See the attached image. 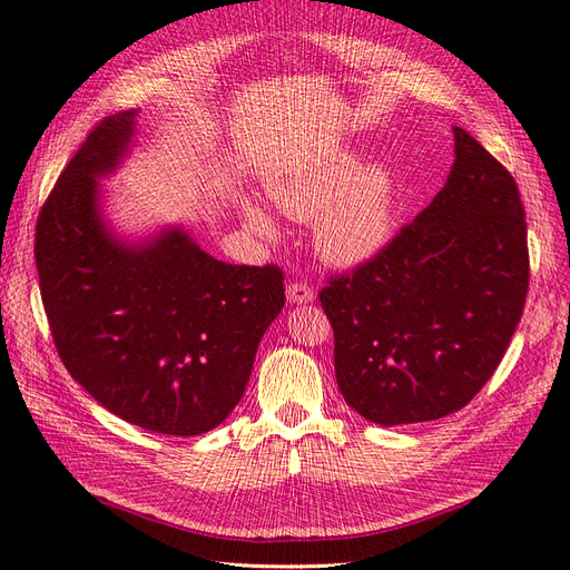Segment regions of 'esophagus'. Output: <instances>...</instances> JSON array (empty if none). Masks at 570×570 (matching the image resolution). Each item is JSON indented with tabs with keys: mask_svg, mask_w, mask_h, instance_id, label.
Masks as SVG:
<instances>
[{
	"mask_svg": "<svg viewBox=\"0 0 570 570\" xmlns=\"http://www.w3.org/2000/svg\"><path fill=\"white\" fill-rule=\"evenodd\" d=\"M287 302L289 304H308L314 302V289L306 283H292L287 285Z\"/></svg>",
	"mask_w": 570,
	"mask_h": 570,
	"instance_id": "1",
	"label": "esophagus"
}]
</instances>
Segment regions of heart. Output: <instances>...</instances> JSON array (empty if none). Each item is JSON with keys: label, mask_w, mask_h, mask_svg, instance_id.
<instances>
[{"label": "heart", "mask_w": 570, "mask_h": 570, "mask_svg": "<svg viewBox=\"0 0 570 570\" xmlns=\"http://www.w3.org/2000/svg\"><path fill=\"white\" fill-rule=\"evenodd\" d=\"M278 209L297 220H314L316 249L335 266H361L381 254L394 233V180L385 166H356L337 154L297 174L271 183ZM249 226L273 235V220L262 206L247 204Z\"/></svg>", "instance_id": "b5f03b06"}]
</instances>
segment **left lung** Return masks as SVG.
Wrapping results in <instances>:
<instances>
[{
  "instance_id": "obj_1",
  "label": "left lung",
  "mask_w": 570,
  "mask_h": 570,
  "mask_svg": "<svg viewBox=\"0 0 570 570\" xmlns=\"http://www.w3.org/2000/svg\"><path fill=\"white\" fill-rule=\"evenodd\" d=\"M523 216L509 170L454 126V166L435 199L318 295L337 387L358 416L385 428L435 421L490 381L528 295Z\"/></svg>"
}]
</instances>
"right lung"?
Segmentation results:
<instances>
[{
  "label": "right lung",
  "instance_id": "obj_1",
  "mask_svg": "<svg viewBox=\"0 0 570 570\" xmlns=\"http://www.w3.org/2000/svg\"><path fill=\"white\" fill-rule=\"evenodd\" d=\"M135 124V109L101 120L49 193L36 228L42 304L63 366L101 406L193 438L243 400L285 306L283 271L218 262L180 226L118 237L99 178L124 161Z\"/></svg>",
  "mask_w": 570,
  "mask_h": 570
}]
</instances>
